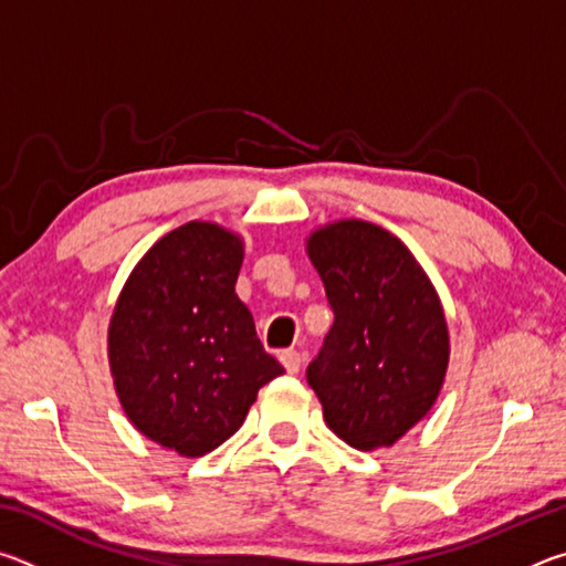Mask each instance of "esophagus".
<instances>
[{
  "instance_id": "obj_1",
  "label": "esophagus",
  "mask_w": 566,
  "mask_h": 566,
  "mask_svg": "<svg viewBox=\"0 0 566 566\" xmlns=\"http://www.w3.org/2000/svg\"><path fill=\"white\" fill-rule=\"evenodd\" d=\"M280 361L284 364V369L290 371V375H296V371L302 369V354L296 352V349L280 352Z\"/></svg>"
}]
</instances>
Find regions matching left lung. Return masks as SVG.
<instances>
[{"label":"left lung","instance_id":"left-lung-1","mask_svg":"<svg viewBox=\"0 0 566 566\" xmlns=\"http://www.w3.org/2000/svg\"><path fill=\"white\" fill-rule=\"evenodd\" d=\"M334 324L306 381L342 442L375 452L429 415L449 367V329L432 280L401 239L361 219L306 237Z\"/></svg>","mask_w":566,"mask_h":566}]
</instances>
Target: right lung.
I'll return each instance as SVG.
<instances>
[{"instance_id": "right-lung-1", "label": "right lung", "mask_w": 566, "mask_h": 566, "mask_svg": "<svg viewBox=\"0 0 566 566\" xmlns=\"http://www.w3.org/2000/svg\"><path fill=\"white\" fill-rule=\"evenodd\" d=\"M244 242L187 222L149 249L114 304L107 354L119 405L151 442L205 457L227 442L284 367L234 292Z\"/></svg>"}]
</instances>
